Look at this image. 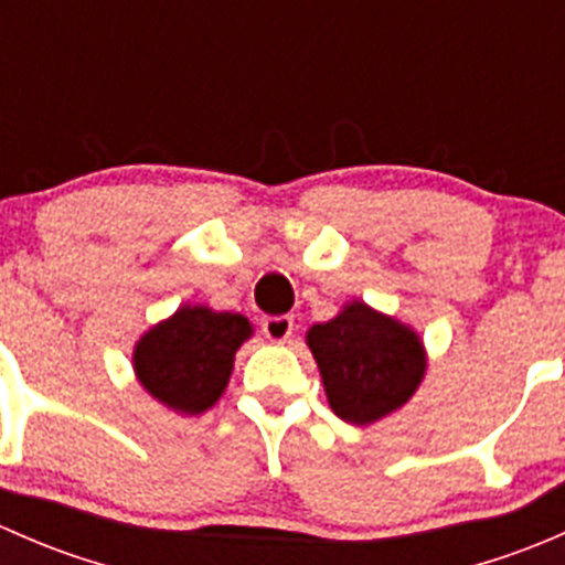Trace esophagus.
<instances>
[{
    "label": "esophagus",
    "instance_id": "obj_1",
    "mask_svg": "<svg viewBox=\"0 0 565 565\" xmlns=\"http://www.w3.org/2000/svg\"><path fill=\"white\" fill-rule=\"evenodd\" d=\"M292 330H295L292 317H267L265 322H262V333H265L273 344H284V341H289Z\"/></svg>",
    "mask_w": 565,
    "mask_h": 565
}]
</instances>
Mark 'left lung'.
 Returning a JSON list of instances; mask_svg holds the SVG:
<instances>
[{
	"instance_id": "left-lung-1",
	"label": "left lung",
	"mask_w": 565,
	"mask_h": 565,
	"mask_svg": "<svg viewBox=\"0 0 565 565\" xmlns=\"http://www.w3.org/2000/svg\"><path fill=\"white\" fill-rule=\"evenodd\" d=\"M330 409L347 424L372 426L402 409L426 377L424 339L402 319L350 300L306 330Z\"/></svg>"
}]
</instances>
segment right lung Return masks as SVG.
Listing matches in <instances>:
<instances>
[{
  "mask_svg": "<svg viewBox=\"0 0 565 565\" xmlns=\"http://www.w3.org/2000/svg\"><path fill=\"white\" fill-rule=\"evenodd\" d=\"M254 335L237 311L182 303L134 344V374L156 402L177 415H202L230 385L235 355Z\"/></svg>",
  "mask_w": 565,
  "mask_h": 565,
  "instance_id": "right-lung-1",
  "label": "right lung"
}]
</instances>
